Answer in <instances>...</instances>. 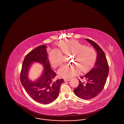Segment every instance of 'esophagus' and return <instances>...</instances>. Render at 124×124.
Here are the masks:
<instances>
[{
	"label": "esophagus",
	"mask_w": 124,
	"mask_h": 124,
	"mask_svg": "<svg viewBox=\"0 0 124 124\" xmlns=\"http://www.w3.org/2000/svg\"><path fill=\"white\" fill-rule=\"evenodd\" d=\"M70 79H71L70 78H64V81H69V80H70Z\"/></svg>",
	"instance_id": "34e87169"
}]
</instances>
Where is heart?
Listing matches in <instances>:
<instances>
[{"instance_id":"1","label":"heart","mask_w":124,"mask_h":124,"mask_svg":"<svg viewBox=\"0 0 124 124\" xmlns=\"http://www.w3.org/2000/svg\"><path fill=\"white\" fill-rule=\"evenodd\" d=\"M59 49H54L49 55V59L54 67H57L63 62L64 54H73V65H65L59 68V75L68 78L83 72L89 70L94 65L97 59L94 49L75 40H66L60 42L58 45Z\"/></svg>"}]
</instances>
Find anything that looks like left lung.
Masks as SVG:
<instances>
[{"label":"left lung","mask_w":124,"mask_h":124,"mask_svg":"<svg viewBox=\"0 0 124 124\" xmlns=\"http://www.w3.org/2000/svg\"><path fill=\"white\" fill-rule=\"evenodd\" d=\"M97 52V58L94 67L80 77L79 85L74 90L75 95L83 100H90L100 93L104 88L109 73V66L105 53L95 42L86 39Z\"/></svg>","instance_id":"left-lung-1"}]
</instances>
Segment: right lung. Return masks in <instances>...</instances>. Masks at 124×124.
<instances>
[{"label":"right lung","instance_id":"add662e5","mask_svg":"<svg viewBox=\"0 0 124 124\" xmlns=\"http://www.w3.org/2000/svg\"><path fill=\"white\" fill-rule=\"evenodd\" d=\"M46 47V45L40 46L25 56L20 74V81L28 94L37 102L44 104L50 103L57 98L60 86L64 82L63 78H55L56 74L51 67ZM33 62L43 63L45 68L42 76L34 83L30 82L27 77L28 69Z\"/></svg>","mask_w":124,"mask_h":124}]
</instances>
